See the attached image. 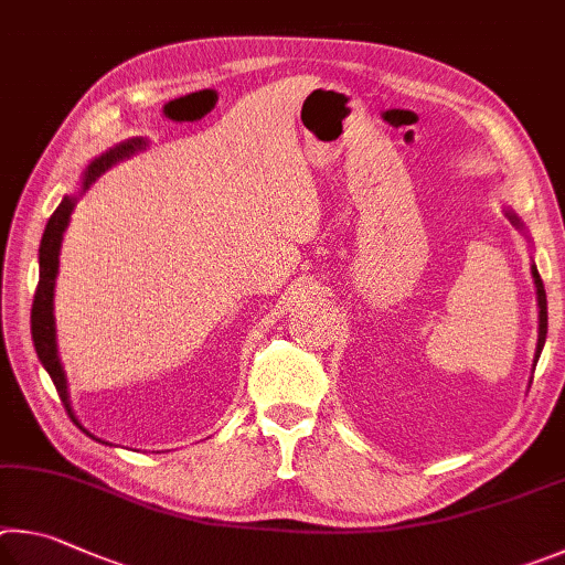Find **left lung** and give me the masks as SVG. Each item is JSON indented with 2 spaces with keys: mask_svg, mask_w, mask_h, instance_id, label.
Here are the masks:
<instances>
[{
  "mask_svg": "<svg viewBox=\"0 0 565 565\" xmlns=\"http://www.w3.org/2000/svg\"><path fill=\"white\" fill-rule=\"evenodd\" d=\"M509 221L516 225V227H523V223L519 221L516 215L513 213H507ZM531 275H533V282H536V295H539V344H536V362L541 358V350L543 344H546V332H548V308H546V290H543V280L541 275L536 270V265H531Z\"/></svg>",
  "mask_w": 565,
  "mask_h": 565,
  "instance_id": "8db88e82",
  "label": "left lung"
}]
</instances>
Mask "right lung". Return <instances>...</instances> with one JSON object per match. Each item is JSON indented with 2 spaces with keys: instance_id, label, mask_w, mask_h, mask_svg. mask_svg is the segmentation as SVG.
<instances>
[{
  "instance_id": "1",
  "label": "right lung",
  "mask_w": 565,
  "mask_h": 565,
  "mask_svg": "<svg viewBox=\"0 0 565 565\" xmlns=\"http://www.w3.org/2000/svg\"><path fill=\"white\" fill-rule=\"evenodd\" d=\"M143 146H146L143 138H131V141H126L121 146L111 148V151H106L104 156L94 158V161L88 163V168L84 171L82 193L96 181L98 175L106 173L114 163L124 161V158H128L136 151H141ZM74 205H76V195H64V201L58 203L54 215L49 217L44 235H42V245H39V285L34 292V305H32V340H34V350L39 354V360H42L44 370L49 372V377H52L66 412L72 414V419L76 422L74 412H72V402H68L66 374H64L62 360H58V352H56V328H54V282H56V273H58V250H62L64 231L68 225V217H72Z\"/></svg>"
}]
</instances>
